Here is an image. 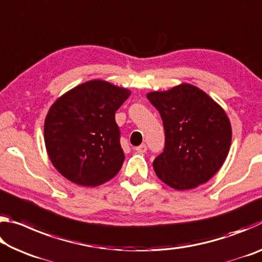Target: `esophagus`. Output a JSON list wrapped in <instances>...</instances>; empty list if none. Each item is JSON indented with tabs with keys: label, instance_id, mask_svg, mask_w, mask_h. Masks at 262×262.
Segmentation results:
<instances>
[{
	"label": "esophagus",
	"instance_id": "34e87169",
	"mask_svg": "<svg viewBox=\"0 0 262 262\" xmlns=\"http://www.w3.org/2000/svg\"><path fill=\"white\" fill-rule=\"evenodd\" d=\"M135 150H136L137 152L143 154V152L147 151V145H145V144H141V145H139V147H135Z\"/></svg>",
	"mask_w": 262,
	"mask_h": 262
}]
</instances>
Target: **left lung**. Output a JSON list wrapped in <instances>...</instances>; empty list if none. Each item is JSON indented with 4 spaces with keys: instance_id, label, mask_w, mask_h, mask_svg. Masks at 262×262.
<instances>
[{
    "instance_id": "8db88e82",
    "label": "left lung",
    "mask_w": 262,
    "mask_h": 262,
    "mask_svg": "<svg viewBox=\"0 0 262 262\" xmlns=\"http://www.w3.org/2000/svg\"><path fill=\"white\" fill-rule=\"evenodd\" d=\"M161 114L165 148L154 170L170 187L186 190L216 174L231 145V123L225 111L201 89L183 83L147 94Z\"/></svg>"
}]
</instances>
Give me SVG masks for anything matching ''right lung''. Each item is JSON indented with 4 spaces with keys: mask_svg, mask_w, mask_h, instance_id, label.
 Wrapping results in <instances>:
<instances>
[{
    "mask_svg": "<svg viewBox=\"0 0 262 262\" xmlns=\"http://www.w3.org/2000/svg\"><path fill=\"white\" fill-rule=\"evenodd\" d=\"M132 92L92 79L55 100L43 125L51 162L72 183L95 187L118 174L125 161L115 112Z\"/></svg>",
    "mask_w": 262,
    "mask_h": 262,
    "instance_id": "1",
    "label": "right lung"
}]
</instances>
